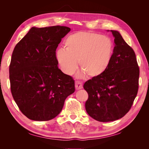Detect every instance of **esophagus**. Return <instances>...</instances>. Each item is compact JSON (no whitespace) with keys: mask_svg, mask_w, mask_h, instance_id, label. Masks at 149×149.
Returning a JSON list of instances; mask_svg holds the SVG:
<instances>
[{"mask_svg":"<svg viewBox=\"0 0 149 149\" xmlns=\"http://www.w3.org/2000/svg\"><path fill=\"white\" fill-rule=\"evenodd\" d=\"M75 88L76 90H79L83 88V83L79 81H75Z\"/></svg>","mask_w":149,"mask_h":149,"instance_id":"1","label":"esophagus"}]
</instances>
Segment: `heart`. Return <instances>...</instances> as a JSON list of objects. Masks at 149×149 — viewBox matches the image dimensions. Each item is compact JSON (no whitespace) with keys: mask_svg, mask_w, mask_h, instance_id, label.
<instances>
[{"mask_svg":"<svg viewBox=\"0 0 149 149\" xmlns=\"http://www.w3.org/2000/svg\"><path fill=\"white\" fill-rule=\"evenodd\" d=\"M65 48L58 49L56 58L62 71L71 75L80 68L89 78L103 74L109 67L114 53V43L108 37L80 31L68 36Z\"/></svg>","mask_w":149,"mask_h":149,"instance_id":"b5f03b06","label":"heart"}]
</instances>
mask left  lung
<instances>
[{"mask_svg":"<svg viewBox=\"0 0 149 149\" xmlns=\"http://www.w3.org/2000/svg\"><path fill=\"white\" fill-rule=\"evenodd\" d=\"M111 31L115 47L109 67L83 86L88 94L86 110L100 122L114 121L124 117L131 108L139 89V67L134 49L118 31Z\"/></svg>","mask_w":149,"mask_h":149,"instance_id":"8db88e82","label":"left lung"}]
</instances>
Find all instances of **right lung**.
Listing matches in <instances>:
<instances>
[{
  "mask_svg": "<svg viewBox=\"0 0 149 149\" xmlns=\"http://www.w3.org/2000/svg\"><path fill=\"white\" fill-rule=\"evenodd\" d=\"M71 30L65 26L32 27L13 49L9 66L10 89L20 111L33 120L60 114L74 81L58 68L56 49Z\"/></svg>",
  "mask_w": 149,
  "mask_h": 149,
  "instance_id": "right-lung-1",
  "label": "right lung"
}]
</instances>
